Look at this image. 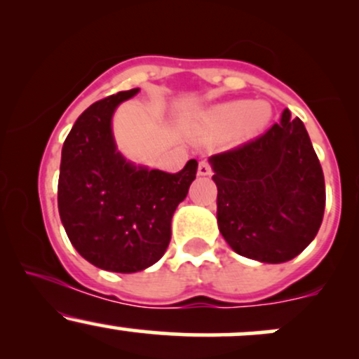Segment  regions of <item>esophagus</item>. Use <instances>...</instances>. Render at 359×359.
<instances>
[{"mask_svg":"<svg viewBox=\"0 0 359 359\" xmlns=\"http://www.w3.org/2000/svg\"><path fill=\"white\" fill-rule=\"evenodd\" d=\"M197 174H199V175H211V165H209V162L203 160V162L199 163V168H197Z\"/></svg>","mask_w":359,"mask_h":359,"instance_id":"obj_1","label":"esophagus"}]
</instances>
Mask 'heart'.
I'll return each instance as SVG.
<instances>
[{"mask_svg":"<svg viewBox=\"0 0 359 359\" xmlns=\"http://www.w3.org/2000/svg\"><path fill=\"white\" fill-rule=\"evenodd\" d=\"M271 111L265 101H233L214 106L197 121L196 135L201 142H212L231 135L234 142L257 137L270 121Z\"/></svg>","mask_w":359,"mask_h":359,"instance_id":"obj_1","label":"heart"}]
</instances>
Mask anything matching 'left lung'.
Segmentation results:
<instances>
[{
	"instance_id": "1",
	"label": "left lung",
	"mask_w": 359,
	"mask_h": 359,
	"mask_svg": "<svg viewBox=\"0 0 359 359\" xmlns=\"http://www.w3.org/2000/svg\"><path fill=\"white\" fill-rule=\"evenodd\" d=\"M209 162L217 226L238 255L283 263L314 240L324 216V174L306 126L290 111L269 131Z\"/></svg>"
}]
</instances>
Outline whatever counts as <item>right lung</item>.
<instances>
[{"mask_svg": "<svg viewBox=\"0 0 359 359\" xmlns=\"http://www.w3.org/2000/svg\"><path fill=\"white\" fill-rule=\"evenodd\" d=\"M140 89L90 104L62 147L57 203L65 233L82 258L116 273L158 262L172 236V216L196 179L197 162L177 174L126 162L116 150L111 118Z\"/></svg>", "mask_w": 359, "mask_h": 359, "instance_id": "1", "label": "right lung"}]
</instances>
